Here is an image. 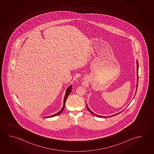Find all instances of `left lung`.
I'll return each instance as SVG.
<instances>
[{
    "mask_svg": "<svg viewBox=\"0 0 154 154\" xmlns=\"http://www.w3.org/2000/svg\"><path fill=\"white\" fill-rule=\"evenodd\" d=\"M137 89H136V91H135V94L137 93V85H138V80H139V77H138V71H139V63H138V61H137ZM86 106H87V109H88V111L90 112L93 115H95V116L96 117H100V118H104V117H113V116H115L116 115H118V114H119L120 113L122 112V111H123L124 110H122V111H121V112H119L117 113H116V114H115V115H112V116H100V115H98L95 114V113L93 112H92L89 109V107H88V106L86 104Z\"/></svg>",
    "mask_w": 154,
    "mask_h": 154,
    "instance_id": "obj_1",
    "label": "left lung"
}]
</instances>
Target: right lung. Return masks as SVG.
I'll use <instances>...</instances> for the list:
<instances>
[{
  "label": "right lung",
  "mask_w": 154,
  "mask_h": 154,
  "mask_svg": "<svg viewBox=\"0 0 154 154\" xmlns=\"http://www.w3.org/2000/svg\"><path fill=\"white\" fill-rule=\"evenodd\" d=\"M72 85H70L68 88H67V89H66L65 95L64 98H63V106L61 108V110H60L58 112H57V113H55V114L51 115V116H48V117H44V118L54 117H55V116H57L60 115L61 113L63 112V109H64V108H65V103H66V100H67V97H68V96L69 95V94H70L71 91H72Z\"/></svg>",
  "instance_id": "1"
}]
</instances>
